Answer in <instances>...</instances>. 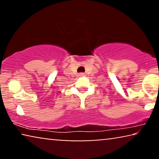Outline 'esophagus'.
Listing matches in <instances>:
<instances>
[{
  "mask_svg": "<svg viewBox=\"0 0 159 159\" xmlns=\"http://www.w3.org/2000/svg\"><path fill=\"white\" fill-rule=\"evenodd\" d=\"M78 76H79V77H83V76H84V73H80L79 75H78Z\"/></svg>",
  "mask_w": 159,
  "mask_h": 159,
  "instance_id": "obj_1",
  "label": "esophagus"
}]
</instances>
